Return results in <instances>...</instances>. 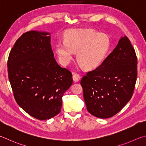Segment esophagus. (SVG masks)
<instances>
[{
  "instance_id": "1",
  "label": "esophagus",
  "mask_w": 146,
  "mask_h": 146,
  "mask_svg": "<svg viewBox=\"0 0 146 146\" xmlns=\"http://www.w3.org/2000/svg\"><path fill=\"white\" fill-rule=\"evenodd\" d=\"M72 80L74 82H78L80 80V76L78 74H75L72 76Z\"/></svg>"
}]
</instances>
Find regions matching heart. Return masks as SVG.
I'll list each match as a JSON object with an SVG mask.
<instances>
[{
    "mask_svg": "<svg viewBox=\"0 0 146 146\" xmlns=\"http://www.w3.org/2000/svg\"><path fill=\"white\" fill-rule=\"evenodd\" d=\"M65 42L56 44V51L61 62L69 63L78 52L77 59L86 70L99 67L111 47V40L108 35L93 29H71L64 36Z\"/></svg>",
    "mask_w": 146,
    "mask_h": 146,
    "instance_id": "b5f03b06",
    "label": "heart"
}]
</instances>
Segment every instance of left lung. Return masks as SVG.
<instances>
[{
  "label": "left lung",
  "instance_id": "8db88e82",
  "mask_svg": "<svg viewBox=\"0 0 146 146\" xmlns=\"http://www.w3.org/2000/svg\"><path fill=\"white\" fill-rule=\"evenodd\" d=\"M137 76L136 53L127 37L122 36L103 63L81 81L89 113L101 119L117 114L131 99Z\"/></svg>",
  "mask_w": 146,
  "mask_h": 146
}]
</instances>
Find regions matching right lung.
Segmentation results:
<instances>
[{"label":"right lung","instance_id":"add662e5","mask_svg":"<svg viewBox=\"0 0 146 146\" xmlns=\"http://www.w3.org/2000/svg\"><path fill=\"white\" fill-rule=\"evenodd\" d=\"M50 33L30 31L10 51L8 77L17 104L35 118L47 120L61 111L62 97L72 84V74L54 58Z\"/></svg>","mask_w":146,"mask_h":146}]
</instances>
